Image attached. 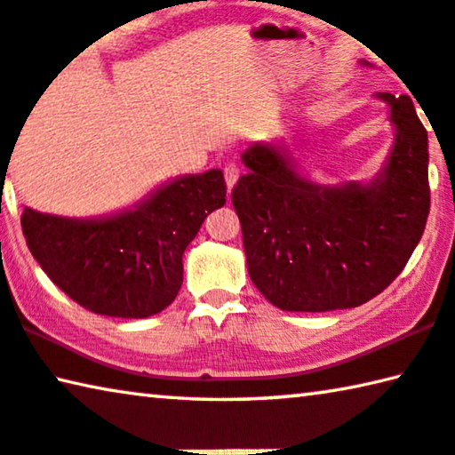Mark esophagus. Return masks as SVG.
<instances>
[{
  "mask_svg": "<svg viewBox=\"0 0 455 455\" xmlns=\"http://www.w3.org/2000/svg\"><path fill=\"white\" fill-rule=\"evenodd\" d=\"M223 177H226L228 191H232L234 185L237 183V179H240V166H237L235 163H229L226 169H223Z\"/></svg>",
  "mask_w": 455,
  "mask_h": 455,
  "instance_id": "34e87169",
  "label": "esophagus"
}]
</instances>
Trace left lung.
Instances as JSON below:
<instances>
[{
	"label": "left lung",
	"instance_id": "left-lung-1",
	"mask_svg": "<svg viewBox=\"0 0 455 455\" xmlns=\"http://www.w3.org/2000/svg\"><path fill=\"white\" fill-rule=\"evenodd\" d=\"M374 97L388 106L395 142L368 183H315L299 172L284 144L258 142L242 155L250 171L232 204L248 275L278 309L364 305L401 275L421 240L429 215L427 130L409 95Z\"/></svg>",
	"mask_w": 455,
	"mask_h": 455
}]
</instances>
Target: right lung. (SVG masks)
<instances>
[{
  "label": "right lung",
  "instance_id": "add662e5",
  "mask_svg": "<svg viewBox=\"0 0 455 455\" xmlns=\"http://www.w3.org/2000/svg\"><path fill=\"white\" fill-rule=\"evenodd\" d=\"M226 205L220 169L166 180L103 218H60L24 207L28 248L48 278L97 315L144 319L183 284V254L201 223Z\"/></svg>",
  "mask_w": 455,
  "mask_h": 455
}]
</instances>
